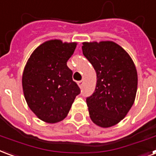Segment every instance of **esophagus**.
I'll return each instance as SVG.
<instances>
[{
    "label": "esophagus",
    "mask_w": 156,
    "mask_h": 156,
    "mask_svg": "<svg viewBox=\"0 0 156 156\" xmlns=\"http://www.w3.org/2000/svg\"><path fill=\"white\" fill-rule=\"evenodd\" d=\"M77 84H78V85H79L80 88H82L83 85H84V81H83V80H80V81H78V82H77Z\"/></svg>",
    "instance_id": "34e87169"
}]
</instances>
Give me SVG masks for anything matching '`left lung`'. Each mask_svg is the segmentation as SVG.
<instances>
[{"label": "left lung", "instance_id": "1", "mask_svg": "<svg viewBox=\"0 0 156 156\" xmlns=\"http://www.w3.org/2000/svg\"><path fill=\"white\" fill-rule=\"evenodd\" d=\"M83 54L97 74L94 94L86 99L91 120L99 127H113L134 104L137 71L130 55L113 41L85 42Z\"/></svg>", "mask_w": 156, "mask_h": 156}]
</instances>
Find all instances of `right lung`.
Listing matches in <instances>:
<instances>
[{"mask_svg":"<svg viewBox=\"0 0 156 156\" xmlns=\"http://www.w3.org/2000/svg\"><path fill=\"white\" fill-rule=\"evenodd\" d=\"M76 45L59 39L46 41L33 51L24 66L22 86L27 105L45 122L62 121L80 92L66 65Z\"/></svg>","mask_w":156,"mask_h":156,"instance_id":"add662e5","label":"right lung"}]
</instances>
